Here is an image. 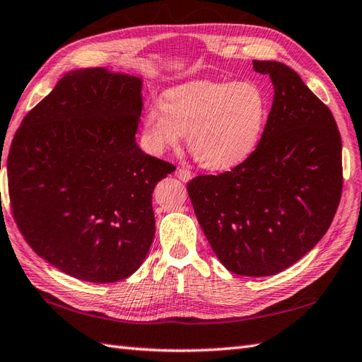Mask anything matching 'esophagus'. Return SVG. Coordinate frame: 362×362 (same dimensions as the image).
<instances>
[{"label":"esophagus","instance_id":"obj_1","mask_svg":"<svg viewBox=\"0 0 362 362\" xmlns=\"http://www.w3.org/2000/svg\"><path fill=\"white\" fill-rule=\"evenodd\" d=\"M175 175L178 176L181 181H189L192 178V172L189 170V168H186V167H178V168H176Z\"/></svg>","mask_w":362,"mask_h":362}]
</instances>
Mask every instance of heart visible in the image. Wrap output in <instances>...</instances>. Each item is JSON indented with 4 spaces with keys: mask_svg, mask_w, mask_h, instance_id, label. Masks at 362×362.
I'll return each mask as SVG.
<instances>
[{
    "mask_svg": "<svg viewBox=\"0 0 362 362\" xmlns=\"http://www.w3.org/2000/svg\"><path fill=\"white\" fill-rule=\"evenodd\" d=\"M268 103L251 82H192L168 90L163 107L151 105L144 117V142L163 153L186 133L197 163L226 170L252 153L267 120Z\"/></svg>",
    "mask_w": 362,
    "mask_h": 362,
    "instance_id": "b5f03b06",
    "label": "heart"
}]
</instances>
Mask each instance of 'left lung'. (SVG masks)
I'll return each instance as SVG.
<instances>
[{"mask_svg": "<svg viewBox=\"0 0 362 362\" xmlns=\"http://www.w3.org/2000/svg\"><path fill=\"white\" fill-rule=\"evenodd\" d=\"M274 83L255 150L218 175L187 182L215 255L238 276L290 268L330 228L342 194V141L330 108L284 63L254 60Z\"/></svg>", "mask_w": 362, "mask_h": 362, "instance_id": "obj_1", "label": "left lung"}]
</instances>
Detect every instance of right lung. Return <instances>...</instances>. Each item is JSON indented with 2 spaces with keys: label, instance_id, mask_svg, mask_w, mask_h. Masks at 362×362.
Instances as JSON below:
<instances>
[{
  "label": "right lung",
  "instance_id": "right-lung-1",
  "mask_svg": "<svg viewBox=\"0 0 362 362\" xmlns=\"http://www.w3.org/2000/svg\"><path fill=\"white\" fill-rule=\"evenodd\" d=\"M141 80L68 71L24 116L7 155L13 220L66 274L113 284L141 267L155 237L151 195L175 165L138 147Z\"/></svg>",
  "mask_w": 362,
  "mask_h": 362
}]
</instances>
